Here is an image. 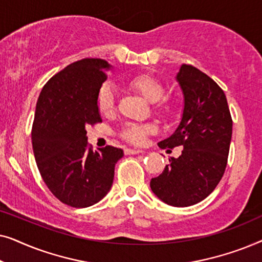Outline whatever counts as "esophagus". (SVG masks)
<instances>
[{
  "mask_svg": "<svg viewBox=\"0 0 262 262\" xmlns=\"http://www.w3.org/2000/svg\"><path fill=\"white\" fill-rule=\"evenodd\" d=\"M126 155H137V154H142L143 150H137V149H125L124 150Z\"/></svg>",
  "mask_w": 262,
  "mask_h": 262,
  "instance_id": "34e87169",
  "label": "esophagus"
}]
</instances>
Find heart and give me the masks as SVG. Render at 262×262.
<instances>
[{"instance_id": "heart-1", "label": "heart", "mask_w": 262, "mask_h": 262, "mask_svg": "<svg viewBox=\"0 0 262 262\" xmlns=\"http://www.w3.org/2000/svg\"><path fill=\"white\" fill-rule=\"evenodd\" d=\"M127 85L139 95H142L146 101L154 103V110L159 116L169 118L174 114L175 106L168 100H161L164 95V87L161 81L150 75H138L128 80ZM98 108L103 116H110L116 108V93L110 83H105L98 93ZM156 132L154 124H125L120 131V137L131 144L141 145L145 142L149 135Z\"/></svg>"}]
</instances>
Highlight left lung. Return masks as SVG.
Here are the masks:
<instances>
[{"mask_svg": "<svg viewBox=\"0 0 262 262\" xmlns=\"http://www.w3.org/2000/svg\"><path fill=\"white\" fill-rule=\"evenodd\" d=\"M177 81L185 101L181 121L159 146L184 150L178 159L170 157L150 187L168 205L186 207L202 202L220 184L228 163L232 119L224 92L203 71L182 64Z\"/></svg>", "mask_w": 262, "mask_h": 262, "instance_id": "1", "label": "left lung"}]
</instances>
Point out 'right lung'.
Masks as SVG:
<instances>
[{
    "label": "right lung",
    "mask_w": 262,
    "mask_h": 262,
    "mask_svg": "<svg viewBox=\"0 0 262 262\" xmlns=\"http://www.w3.org/2000/svg\"><path fill=\"white\" fill-rule=\"evenodd\" d=\"M111 66L105 59L71 63L48 81L35 107L32 145L42 180L57 199L73 207L100 202L112 187L121 149L93 151L89 125L101 123L98 93Z\"/></svg>",
    "instance_id": "add662e5"
}]
</instances>
